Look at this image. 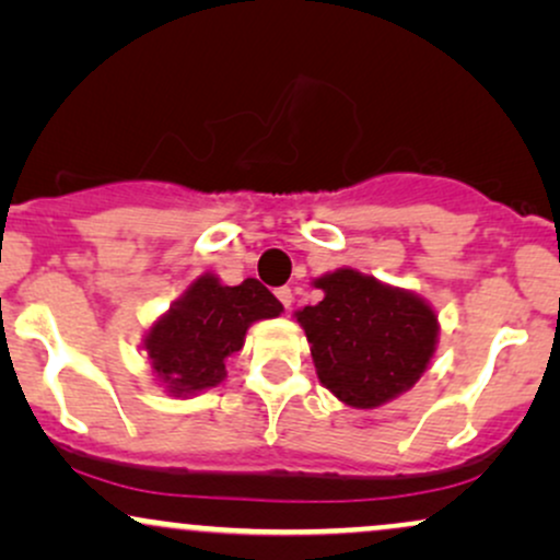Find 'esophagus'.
I'll use <instances>...</instances> for the list:
<instances>
[{"mask_svg":"<svg viewBox=\"0 0 560 560\" xmlns=\"http://www.w3.org/2000/svg\"><path fill=\"white\" fill-rule=\"evenodd\" d=\"M276 298H279V302L287 307V311H289V305H292V302H294V294H292V289H289V287L276 289Z\"/></svg>","mask_w":560,"mask_h":560,"instance_id":"obj_1","label":"esophagus"}]
</instances>
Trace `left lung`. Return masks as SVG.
<instances>
[{
	"mask_svg": "<svg viewBox=\"0 0 560 560\" xmlns=\"http://www.w3.org/2000/svg\"><path fill=\"white\" fill-rule=\"evenodd\" d=\"M318 305L298 313L318 378L352 408H376L410 389L436 345V316L416 294L352 268L316 279Z\"/></svg>",
	"mask_w": 560,
	"mask_h": 560,
	"instance_id": "8db88e82",
	"label": "left lung"
}]
</instances>
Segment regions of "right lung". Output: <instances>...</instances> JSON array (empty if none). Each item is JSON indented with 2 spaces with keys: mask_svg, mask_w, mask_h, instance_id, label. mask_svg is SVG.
Masks as SVG:
<instances>
[{
  "mask_svg": "<svg viewBox=\"0 0 560 560\" xmlns=\"http://www.w3.org/2000/svg\"><path fill=\"white\" fill-rule=\"evenodd\" d=\"M281 311V302L258 279L223 287L208 273L152 326L144 350L173 395H191L223 382L229 355L242 350L253 320L273 318Z\"/></svg>",
  "mask_w": 560,
  "mask_h": 560,
  "instance_id": "obj_1",
  "label": "right lung"
}]
</instances>
